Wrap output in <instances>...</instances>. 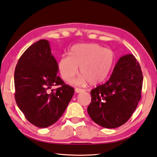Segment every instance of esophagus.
<instances>
[{
    "mask_svg": "<svg viewBox=\"0 0 157 157\" xmlns=\"http://www.w3.org/2000/svg\"><path fill=\"white\" fill-rule=\"evenodd\" d=\"M75 91L76 93H82V92H84L85 90H82V89H81V88H76Z\"/></svg>",
    "mask_w": 157,
    "mask_h": 157,
    "instance_id": "esophagus-1",
    "label": "esophagus"
}]
</instances>
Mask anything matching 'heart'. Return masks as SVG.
Segmentation results:
<instances>
[{"instance_id": "heart-1", "label": "heart", "mask_w": 157, "mask_h": 157, "mask_svg": "<svg viewBox=\"0 0 157 157\" xmlns=\"http://www.w3.org/2000/svg\"><path fill=\"white\" fill-rule=\"evenodd\" d=\"M115 53L97 44H79L70 49V55H63L58 63L62 78L70 81L78 73L81 76L75 80V85H85L90 82L95 85L105 81L115 63Z\"/></svg>"}]
</instances>
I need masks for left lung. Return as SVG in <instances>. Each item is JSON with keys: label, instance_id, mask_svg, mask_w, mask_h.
<instances>
[{"label": "left lung", "instance_id": "obj_1", "mask_svg": "<svg viewBox=\"0 0 157 157\" xmlns=\"http://www.w3.org/2000/svg\"><path fill=\"white\" fill-rule=\"evenodd\" d=\"M143 75L132 55L120 58L109 81L91 91L87 112L94 122L115 128L128 121L141 99Z\"/></svg>", "mask_w": 157, "mask_h": 157}]
</instances>
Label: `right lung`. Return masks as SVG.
<instances>
[{"label": "right lung", "instance_id": "right-lung-1", "mask_svg": "<svg viewBox=\"0 0 157 157\" xmlns=\"http://www.w3.org/2000/svg\"><path fill=\"white\" fill-rule=\"evenodd\" d=\"M57 62L48 40L32 44L19 59L14 72L15 99L29 122L40 128L55 124L66 111L75 89L57 76ZM59 85L55 90L51 87Z\"/></svg>", "mask_w": 157, "mask_h": 157}]
</instances>
